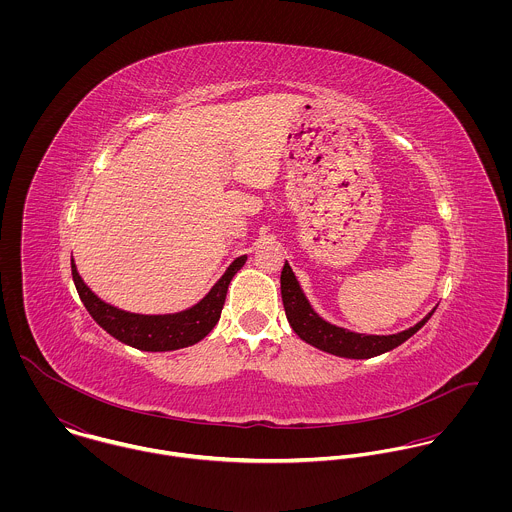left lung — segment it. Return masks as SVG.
Instances as JSON below:
<instances>
[{"label":"left lung","mask_w":512,"mask_h":512,"mask_svg":"<svg viewBox=\"0 0 512 512\" xmlns=\"http://www.w3.org/2000/svg\"><path fill=\"white\" fill-rule=\"evenodd\" d=\"M280 284H282V301H284L286 317L292 325L293 333L307 345H311L323 353L343 357V359H357V361L372 359V357H378L382 353H388V351L400 347L414 333H418L436 311V307H434L420 323H416L414 327L400 331L396 335H365V333H355V331H349L345 327L325 321L311 307V303L301 290L288 260L284 264Z\"/></svg>","instance_id":"left-lung-1"}]
</instances>
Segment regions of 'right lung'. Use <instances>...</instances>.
Wrapping results in <instances>:
<instances>
[{
    "label": "right lung",
    "instance_id": "add662e5",
    "mask_svg": "<svg viewBox=\"0 0 512 512\" xmlns=\"http://www.w3.org/2000/svg\"><path fill=\"white\" fill-rule=\"evenodd\" d=\"M248 256L236 258L226 272L220 276L219 282L211 288L201 301L193 307L167 313V315H140L118 309L106 301H102L96 293L92 292L80 278L76 264L71 258L74 286L80 295V301L92 315V319L114 339L134 349L147 351V353H165L191 347L205 339L215 325L219 323L220 311L226 299L228 284L232 282L234 274L246 264Z\"/></svg>",
    "mask_w": 512,
    "mask_h": 512
}]
</instances>
